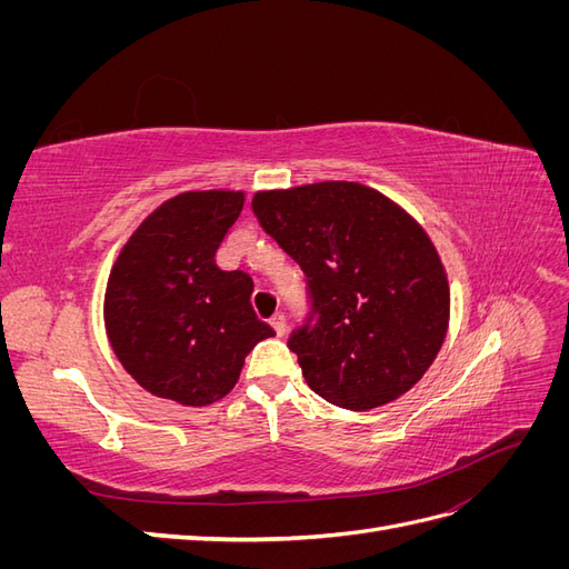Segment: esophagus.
I'll list each match as a JSON object with an SVG mask.
<instances>
[{
    "mask_svg": "<svg viewBox=\"0 0 569 569\" xmlns=\"http://www.w3.org/2000/svg\"><path fill=\"white\" fill-rule=\"evenodd\" d=\"M270 325H272V330H274V332H278V337H284V335H287V318H284L282 313H278V316H272Z\"/></svg>",
    "mask_w": 569,
    "mask_h": 569,
    "instance_id": "1",
    "label": "esophagus"
}]
</instances>
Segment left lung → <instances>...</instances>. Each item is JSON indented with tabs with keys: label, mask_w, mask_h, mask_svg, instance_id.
Segmentation results:
<instances>
[{
	"label": "left lung",
	"mask_w": 569,
	"mask_h": 569,
	"mask_svg": "<svg viewBox=\"0 0 569 569\" xmlns=\"http://www.w3.org/2000/svg\"><path fill=\"white\" fill-rule=\"evenodd\" d=\"M251 209L306 274L311 311L287 347L308 387L349 410L406 393L449 327V282L427 232L358 182L258 192Z\"/></svg>",
	"instance_id": "obj_1"
}]
</instances>
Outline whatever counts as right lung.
Returning <instances> with one entry per match:
<instances>
[{
  "instance_id": "right-lung-1",
  "label": "right lung",
  "mask_w": 569,
  "mask_h": 569,
  "mask_svg": "<svg viewBox=\"0 0 569 569\" xmlns=\"http://www.w3.org/2000/svg\"><path fill=\"white\" fill-rule=\"evenodd\" d=\"M244 209L242 192H184L161 203L120 251L104 322L123 368L153 396L209 406L244 358L274 335L253 313V280L220 270L216 251Z\"/></svg>"
}]
</instances>
